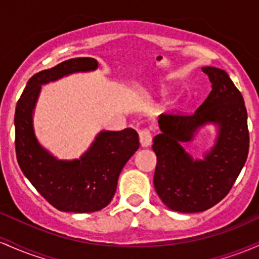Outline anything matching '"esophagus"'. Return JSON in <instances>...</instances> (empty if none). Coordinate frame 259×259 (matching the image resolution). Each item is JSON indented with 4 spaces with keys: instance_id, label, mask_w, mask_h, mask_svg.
I'll return each mask as SVG.
<instances>
[{
    "instance_id": "1",
    "label": "esophagus",
    "mask_w": 259,
    "mask_h": 259,
    "mask_svg": "<svg viewBox=\"0 0 259 259\" xmlns=\"http://www.w3.org/2000/svg\"><path fill=\"white\" fill-rule=\"evenodd\" d=\"M139 138H140V144L143 145V146H149L152 141L151 129H149V127L141 129L140 132H139Z\"/></svg>"
}]
</instances>
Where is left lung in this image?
<instances>
[{"mask_svg":"<svg viewBox=\"0 0 259 259\" xmlns=\"http://www.w3.org/2000/svg\"><path fill=\"white\" fill-rule=\"evenodd\" d=\"M211 92L194 113L161 114V134L153 138L157 156L153 186L161 200L180 212L211 208L229 194L245 166L249 149L247 110L242 95L229 75L203 67ZM208 121L221 125L217 145L204 160L193 161L180 146Z\"/></svg>","mask_w":259,"mask_h":259,"instance_id":"1","label":"left lung"}]
</instances>
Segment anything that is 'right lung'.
Returning <instances> with one entry per match:
<instances>
[{
    "label": "right lung",
    "instance_id": "1",
    "mask_svg": "<svg viewBox=\"0 0 259 259\" xmlns=\"http://www.w3.org/2000/svg\"><path fill=\"white\" fill-rule=\"evenodd\" d=\"M98 62L92 58H73L29 78L14 113L16 156L33 187L54 208L61 211L92 212L110 203L118 177L139 149V135L132 127L103 132L79 160L59 161L36 141L32 113L42 83L77 71H90Z\"/></svg>",
    "mask_w": 259,
    "mask_h": 259
}]
</instances>
